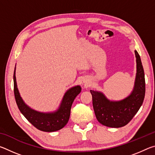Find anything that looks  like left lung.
Here are the masks:
<instances>
[{"label":"left lung","mask_w":155,"mask_h":155,"mask_svg":"<svg viewBox=\"0 0 155 155\" xmlns=\"http://www.w3.org/2000/svg\"><path fill=\"white\" fill-rule=\"evenodd\" d=\"M137 73L133 90L127 98L119 101H111L98 91L90 90L93 107L98 121L104 126L120 128L127 125L137 114L145 96V77L140 56L135 51Z\"/></svg>","instance_id":"8db88e82"}]
</instances>
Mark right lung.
<instances>
[{"label": "right lung", "mask_w": 155, "mask_h": 155, "mask_svg": "<svg viewBox=\"0 0 155 155\" xmlns=\"http://www.w3.org/2000/svg\"><path fill=\"white\" fill-rule=\"evenodd\" d=\"M14 96L18 109L34 127L44 132H54L64 128L70 118V109L74 100L81 91L80 85L69 89L65 93L59 109L54 112L43 113L35 111L26 104L20 95L15 78V68L14 73Z\"/></svg>", "instance_id": "obj_1"}]
</instances>
